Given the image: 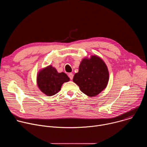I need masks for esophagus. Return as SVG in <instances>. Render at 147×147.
Segmentation results:
<instances>
[{
	"instance_id": "1",
	"label": "esophagus",
	"mask_w": 147,
	"mask_h": 147,
	"mask_svg": "<svg viewBox=\"0 0 147 147\" xmlns=\"http://www.w3.org/2000/svg\"><path fill=\"white\" fill-rule=\"evenodd\" d=\"M69 77L70 80H73V73H69Z\"/></svg>"
}]
</instances>
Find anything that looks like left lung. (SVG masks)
<instances>
[{
	"label": "left lung",
	"instance_id": "left-lung-1",
	"mask_svg": "<svg viewBox=\"0 0 147 147\" xmlns=\"http://www.w3.org/2000/svg\"><path fill=\"white\" fill-rule=\"evenodd\" d=\"M73 80L84 94L94 96L106 88L109 80L108 70L100 57L92 56L89 59L82 60Z\"/></svg>",
	"mask_w": 147,
	"mask_h": 147
}]
</instances>
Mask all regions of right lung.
<instances>
[{"label": "right lung", "instance_id": "add662e5", "mask_svg": "<svg viewBox=\"0 0 147 147\" xmlns=\"http://www.w3.org/2000/svg\"><path fill=\"white\" fill-rule=\"evenodd\" d=\"M69 81L65 73H58L55 68L49 66L41 70L37 77V83L42 92L48 96L58 92L63 84Z\"/></svg>", "mask_w": 147, "mask_h": 147}]
</instances>
